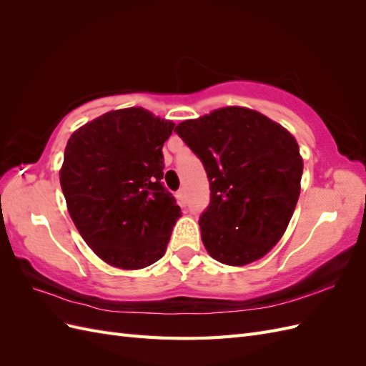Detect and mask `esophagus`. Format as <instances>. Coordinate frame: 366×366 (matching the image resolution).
Wrapping results in <instances>:
<instances>
[{"mask_svg":"<svg viewBox=\"0 0 366 366\" xmlns=\"http://www.w3.org/2000/svg\"><path fill=\"white\" fill-rule=\"evenodd\" d=\"M177 198H179V203L182 206L186 204V194H184V189H179L177 191Z\"/></svg>","mask_w":366,"mask_h":366,"instance_id":"34e87169","label":"esophagus"}]
</instances>
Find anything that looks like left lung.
I'll return each mask as SVG.
<instances>
[{"instance_id": "8db88e82", "label": "left lung", "mask_w": 366, "mask_h": 366, "mask_svg": "<svg viewBox=\"0 0 366 366\" xmlns=\"http://www.w3.org/2000/svg\"><path fill=\"white\" fill-rule=\"evenodd\" d=\"M207 174L210 202L198 219L214 259L246 265L281 239L301 192L295 137L258 112L215 109L174 129Z\"/></svg>"}]
</instances>
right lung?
Wrapping results in <instances>:
<instances>
[{
	"label": "right lung",
	"mask_w": 366,
	"mask_h": 366,
	"mask_svg": "<svg viewBox=\"0 0 366 366\" xmlns=\"http://www.w3.org/2000/svg\"><path fill=\"white\" fill-rule=\"evenodd\" d=\"M174 124L143 108L109 112L77 129L59 174L69 214L99 258L125 270L159 261L182 209L162 179Z\"/></svg>",
	"instance_id": "1"
}]
</instances>
